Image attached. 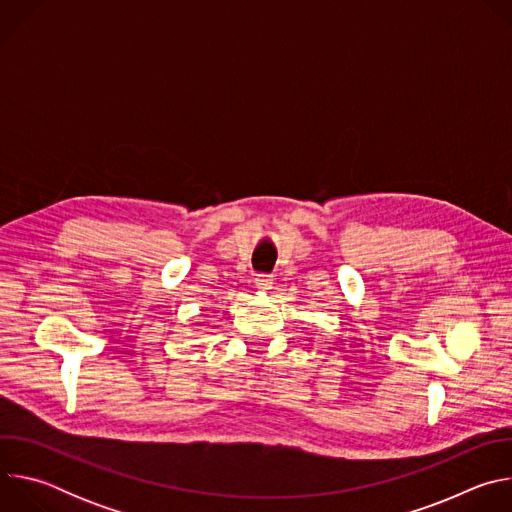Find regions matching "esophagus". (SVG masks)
<instances>
[{
	"label": "esophagus",
	"instance_id": "esophagus-1",
	"mask_svg": "<svg viewBox=\"0 0 512 512\" xmlns=\"http://www.w3.org/2000/svg\"><path fill=\"white\" fill-rule=\"evenodd\" d=\"M271 285H273L271 275H267V273H259V275L255 277V287H257V289L265 291V289H271Z\"/></svg>",
	"mask_w": 512,
	"mask_h": 512
}]
</instances>
